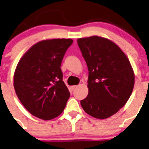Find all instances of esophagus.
Returning <instances> with one entry per match:
<instances>
[{
    "mask_svg": "<svg viewBox=\"0 0 149 149\" xmlns=\"http://www.w3.org/2000/svg\"><path fill=\"white\" fill-rule=\"evenodd\" d=\"M77 87V86H71V89L72 90H74V89H76Z\"/></svg>",
    "mask_w": 149,
    "mask_h": 149,
    "instance_id": "1",
    "label": "esophagus"
}]
</instances>
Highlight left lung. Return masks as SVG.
I'll return each instance as SVG.
<instances>
[{"label":"left lung","instance_id":"obj_1","mask_svg":"<svg viewBox=\"0 0 149 149\" xmlns=\"http://www.w3.org/2000/svg\"><path fill=\"white\" fill-rule=\"evenodd\" d=\"M88 69L84 111L98 119L116 113L132 93L135 76L128 57L114 42L93 36L77 40Z\"/></svg>","mask_w":149,"mask_h":149}]
</instances>
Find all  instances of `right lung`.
Listing matches in <instances>:
<instances>
[{
  "instance_id": "right-lung-1",
  "label": "right lung",
  "mask_w": 149,
  "mask_h": 149,
  "mask_svg": "<svg viewBox=\"0 0 149 149\" xmlns=\"http://www.w3.org/2000/svg\"><path fill=\"white\" fill-rule=\"evenodd\" d=\"M70 38L40 40L25 53L13 76L15 93L25 109L45 120L63 111L70 92L63 81L61 65Z\"/></svg>"
}]
</instances>
